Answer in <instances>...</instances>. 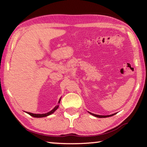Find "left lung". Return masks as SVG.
<instances>
[{
	"label": "left lung",
	"mask_w": 147,
	"mask_h": 147,
	"mask_svg": "<svg viewBox=\"0 0 147 147\" xmlns=\"http://www.w3.org/2000/svg\"><path fill=\"white\" fill-rule=\"evenodd\" d=\"M92 115H94V116L96 117H99V118H102V117H110V116H112V115H115V114H111V115H96V114H92L90 113Z\"/></svg>",
	"instance_id": "obj_1"
}]
</instances>
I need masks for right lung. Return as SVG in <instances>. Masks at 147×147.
<instances>
[{
  "instance_id": "1",
  "label": "right lung",
  "mask_w": 147,
  "mask_h": 147,
  "mask_svg": "<svg viewBox=\"0 0 147 147\" xmlns=\"http://www.w3.org/2000/svg\"><path fill=\"white\" fill-rule=\"evenodd\" d=\"M60 101H61V98H60V100H59V103L60 102ZM58 107H59L58 105H57V106H56V107H54V109H52V110L51 111H50V112H47V113H46V114H33V113H30V112H27V113L28 114H30V115H32V116H33V117H46V116H47V115H49L52 114V113H54V112L56 110H57V108H58Z\"/></svg>"
}]
</instances>
